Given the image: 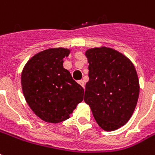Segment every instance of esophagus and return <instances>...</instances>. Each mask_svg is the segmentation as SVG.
<instances>
[{"mask_svg":"<svg viewBox=\"0 0 155 155\" xmlns=\"http://www.w3.org/2000/svg\"><path fill=\"white\" fill-rule=\"evenodd\" d=\"M78 83H79V84H80V85L82 86L83 88H84V80H79V81H78Z\"/></svg>","mask_w":155,"mask_h":155,"instance_id":"esophagus-1","label":"esophagus"}]
</instances>
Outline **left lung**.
I'll use <instances>...</instances> for the list:
<instances>
[{"mask_svg": "<svg viewBox=\"0 0 155 155\" xmlns=\"http://www.w3.org/2000/svg\"><path fill=\"white\" fill-rule=\"evenodd\" d=\"M88 77L84 101L105 131L126 124L137 103L140 85L133 62L120 52L101 47L88 49Z\"/></svg>", "mask_w": 155, "mask_h": 155, "instance_id": "left-lung-1", "label": "left lung"}]
</instances>
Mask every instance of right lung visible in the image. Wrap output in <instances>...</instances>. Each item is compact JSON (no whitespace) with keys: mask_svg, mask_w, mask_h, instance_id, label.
Here are the masks:
<instances>
[{"mask_svg":"<svg viewBox=\"0 0 155 155\" xmlns=\"http://www.w3.org/2000/svg\"><path fill=\"white\" fill-rule=\"evenodd\" d=\"M70 49H49L27 62L21 84L28 106L41 120L57 124L67 120L84 99V88L63 68Z\"/></svg>","mask_w":155,"mask_h":155,"instance_id":"1","label":"right lung"}]
</instances>
